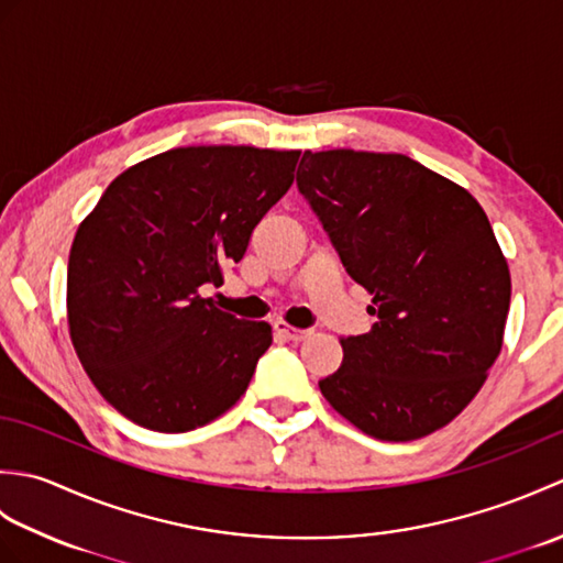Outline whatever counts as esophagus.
I'll use <instances>...</instances> for the list:
<instances>
[{"label": "esophagus", "mask_w": 563, "mask_h": 563, "mask_svg": "<svg viewBox=\"0 0 563 563\" xmlns=\"http://www.w3.org/2000/svg\"><path fill=\"white\" fill-rule=\"evenodd\" d=\"M273 329H275V333H278L280 339H285V341H305L307 336H312V331L309 329H295V327H290L288 321H275L273 324Z\"/></svg>", "instance_id": "esophagus-1"}]
</instances>
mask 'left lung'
Returning a JSON list of instances; mask_svg holds the SVG:
<instances>
[{
	"instance_id": "obj_1",
	"label": "left lung",
	"mask_w": 563,
	"mask_h": 563,
	"mask_svg": "<svg viewBox=\"0 0 563 563\" xmlns=\"http://www.w3.org/2000/svg\"><path fill=\"white\" fill-rule=\"evenodd\" d=\"M297 188L377 317L341 339L343 363L321 394L377 440L435 433L504 345L510 271L484 208L406 154L305 152Z\"/></svg>"
}]
</instances>
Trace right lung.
I'll return each instance as SVG.
<instances>
[{
  "label": "right lung",
  "instance_id": "add662e5",
  "mask_svg": "<svg viewBox=\"0 0 563 563\" xmlns=\"http://www.w3.org/2000/svg\"><path fill=\"white\" fill-rule=\"evenodd\" d=\"M300 150L176 147L115 176L69 249V339L130 421L186 433L246 391L273 341L202 297L292 186Z\"/></svg>",
  "mask_w": 563,
  "mask_h": 563
}]
</instances>
